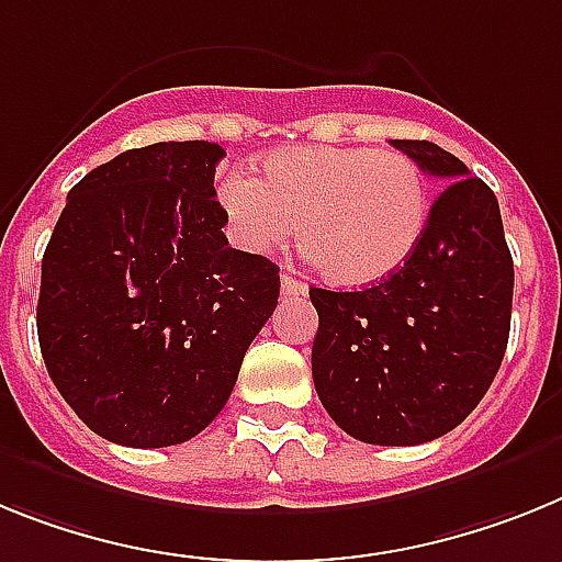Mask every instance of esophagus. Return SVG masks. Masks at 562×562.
<instances>
[{
	"instance_id": "34e87169",
	"label": "esophagus",
	"mask_w": 562,
	"mask_h": 562,
	"mask_svg": "<svg viewBox=\"0 0 562 562\" xmlns=\"http://www.w3.org/2000/svg\"><path fill=\"white\" fill-rule=\"evenodd\" d=\"M305 294H308V285L288 274V271H282V300H300Z\"/></svg>"
}]
</instances>
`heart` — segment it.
Here are the masks:
<instances>
[{"mask_svg":"<svg viewBox=\"0 0 562 562\" xmlns=\"http://www.w3.org/2000/svg\"><path fill=\"white\" fill-rule=\"evenodd\" d=\"M234 240L271 251L291 240L334 285H370L404 266L422 243L429 192L409 155L368 146L271 153L260 178L246 169L217 187Z\"/></svg>","mask_w":562,"mask_h":562,"instance_id":"obj_1","label":"heart"}]
</instances>
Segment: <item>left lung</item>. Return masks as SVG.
<instances>
[{
	"label": "left lung",
	"mask_w": 562,
	"mask_h": 562,
	"mask_svg": "<svg viewBox=\"0 0 562 562\" xmlns=\"http://www.w3.org/2000/svg\"><path fill=\"white\" fill-rule=\"evenodd\" d=\"M448 187L398 271L362 291L311 288L319 314L311 370L348 436L413 447L456 429L504 362L515 266L497 198L452 153L390 140Z\"/></svg>",
	"instance_id": "obj_1"
}]
</instances>
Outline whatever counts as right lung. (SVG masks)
I'll return each instance as SVG.
<instances>
[{
    "instance_id": "right-lung-1",
    "label": "right lung",
    "mask_w": 562,
    "mask_h": 562,
    "mask_svg": "<svg viewBox=\"0 0 562 562\" xmlns=\"http://www.w3.org/2000/svg\"><path fill=\"white\" fill-rule=\"evenodd\" d=\"M209 140L126 149L67 194L42 260L36 328L76 416L124 447L206 429L274 314L280 268L228 246Z\"/></svg>"
}]
</instances>
